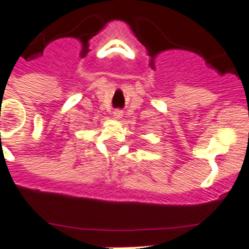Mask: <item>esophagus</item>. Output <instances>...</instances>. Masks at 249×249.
Masks as SVG:
<instances>
[{
    "label": "esophagus",
    "mask_w": 249,
    "mask_h": 249,
    "mask_svg": "<svg viewBox=\"0 0 249 249\" xmlns=\"http://www.w3.org/2000/svg\"><path fill=\"white\" fill-rule=\"evenodd\" d=\"M113 119H116V120H120L121 117H123V111L121 109H115L112 112Z\"/></svg>",
    "instance_id": "obj_1"
}]
</instances>
